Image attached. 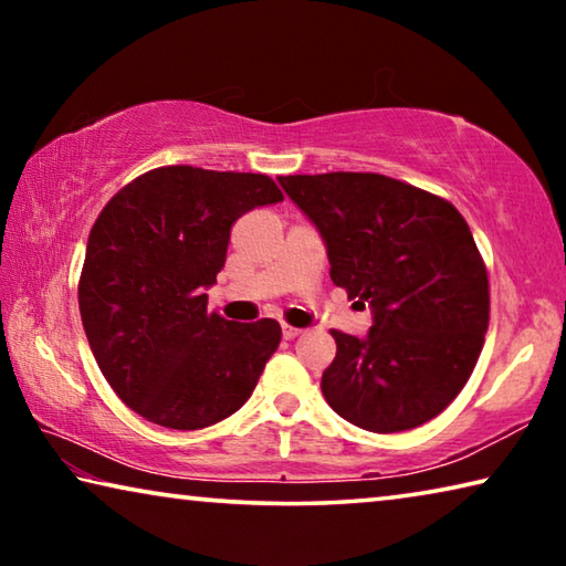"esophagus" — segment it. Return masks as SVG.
Returning a JSON list of instances; mask_svg holds the SVG:
<instances>
[{"instance_id": "obj_1", "label": "esophagus", "mask_w": 566, "mask_h": 566, "mask_svg": "<svg viewBox=\"0 0 566 566\" xmlns=\"http://www.w3.org/2000/svg\"><path fill=\"white\" fill-rule=\"evenodd\" d=\"M282 334H284V339H294V337H300L302 329L292 327V324H282Z\"/></svg>"}]
</instances>
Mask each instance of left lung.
I'll return each instance as SVG.
<instances>
[{
  "label": "left lung",
  "mask_w": 566,
  "mask_h": 566,
  "mask_svg": "<svg viewBox=\"0 0 566 566\" xmlns=\"http://www.w3.org/2000/svg\"><path fill=\"white\" fill-rule=\"evenodd\" d=\"M324 239L329 276L371 310L367 337L332 329L327 405L367 432L415 429L472 377L490 324V280L447 199L371 171L280 177Z\"/></svg>",
  "instance_id": "left-lung-1"
}]
</instances>
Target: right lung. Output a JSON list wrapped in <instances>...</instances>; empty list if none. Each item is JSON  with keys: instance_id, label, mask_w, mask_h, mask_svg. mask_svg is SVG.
Instances as JSON below:
<instances>
[{"instance_id": "1", "label": "right lung", "mask_w": 566, "mask_h": 566, "mask_svg": "<svg viewBox=\"0 0 566 566\" xmlns=\"http://www.w3.org/2000/svg\"><path fill=\"white\" fill-rule=\"evenodd\" d=\"M266 175L159 167L129 181L94 222L80 312L104 379L129 409L169 429H202L244 405L280 347L274 319L207 312L229 229L282 202Z\"/></svg>"}]
</instances>
